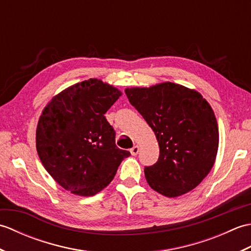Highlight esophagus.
<instances>
[{
	"instance_id": "esophagus-1",
	"label": "esophagus",
	"mask_w": 251,
	"mask_h": 251,
	"mask_svg": "<svg viewBox=\"0 0 251 251\" xmlns=\"http://www.w3.org/2000/svg\"><path fill=\"white\" fill-rule=\"evenodd\" d=\"M138 152H139V147H138V146H134V147L130 149L131 155H137Z\"/></svg>"
}]
</instances>
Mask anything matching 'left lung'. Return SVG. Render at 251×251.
I'll return each instance as SVG.
<instances>
[{
    "mask_svg": "<svg viewBox=\"0 0 251 251\" xmlns=\"http://www.w3.org/2000/svg\"><path fill=\"white\" fill-rule=\"evenodd\" d=\"M125 94L158 141L157 162L145 167L149 185L168 197L196 188L214 166L219 146L211 106L201 94L170 82Z\"/></svg>",
    "mask_w": 251,
    "mask_h": 251,
    "instance_id": "1",
    "label": "left lung"
}]
</instances>
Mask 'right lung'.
<instances>
[{
    "label": "right lung",
    "instance_id": "obj_1",
    "mask_svg": "<svg viewBox=\"0 0 251 251\" xmlns=\"http://www.w3.org/2000/svg\"><path fill=\"white\" fill-rule=\"evenodd\" d=\"M119 89L89 78L67 88L46 105L36 128V150L57 183L74 194H97L130 153L117 148L105 112Z\"/></svg>",
    "mask_w": 251,
    "mask_h": 251
}]
</instances>
